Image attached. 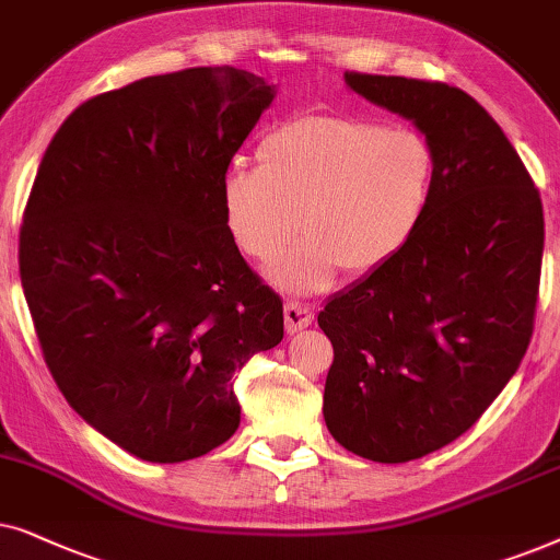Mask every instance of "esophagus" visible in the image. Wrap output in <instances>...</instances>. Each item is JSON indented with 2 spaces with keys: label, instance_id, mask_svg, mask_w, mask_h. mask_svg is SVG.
Listing matches in <instances>:
<instances>
[{
  "label": "esophagus",
  "instance_id": "1",
  "mask_svg": "<svg viewBox=\"0 0 560 560\" xmlns=\"http://www.w3.org/2000/svg\"><path fill=\"white\" fill-rule=\"evenodd\" d=\"M312 317H315V310L310 304L302 302H287L284 307V319H287V330L289 332H302L304 327L312 325Z\"/></svg>",
  "mask_w": 560,
  "mask_h": 560
}]
</instances>
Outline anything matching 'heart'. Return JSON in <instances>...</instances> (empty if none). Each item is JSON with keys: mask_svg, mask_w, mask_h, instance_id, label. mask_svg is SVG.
<instances>
[{"mask_svg": "<svg viewBox=\"0 0 560 560\" xmlns=\"http://www.w3.org/2000/svg\"><path fill=\"white\" fill-rule=\"evenodd\" d=\"M435 151L420 130L366 117L304 115L268 132L258 166L222 178V214L237 248L273 266L296 294L323 292L340 268L371 273L417 233L435 189Z\"/></svg>", "mask_w": 560, "mask_h": 560, "instance_id": "obj_1", "label": "heart"}]
</instances>
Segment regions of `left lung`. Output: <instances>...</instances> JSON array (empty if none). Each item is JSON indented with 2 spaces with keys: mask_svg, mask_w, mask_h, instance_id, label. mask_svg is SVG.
Instances as JSON below:
<instances>
[{
  "mask_svg": "<svg viewBox=\"0 0 560 560\" xmlns=\"http://www.w3.org/2000/svg\"><path fill=\"white\" fill-rule=\"evenodd\" d=\"M435 151V189L409 243L317 315L335 358L323 415L342 448L407 464L471 428L533 338L542 205L502 128L441 81L346 71Z\"/></svg>",
  "mask_w": 560,
  "mask_h": 560,
  "instance_id": "left-lung-1",
  "label": "left lung"
}]
</instances>
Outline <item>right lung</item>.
<instances>
[{
    "label": "right lung",
    "instance_id": "1",
    "mask_svg": "<svg viewBox=\"0 0 560 560\" xmlns=\"http://www.w3.org/2000/svg\"><path fill=\"white\" fill-rule=\"evenodd\" d=\"M273 96L233 66L145 77L73 109L37 168L20 230L37 340L81 420L140 460L230 441L237 371L284 338L222 214V178Z\"/></svg>",
    "mask_w": 560,
    "mask_h": 560
}]
</instances>
